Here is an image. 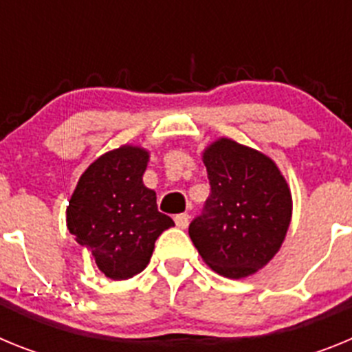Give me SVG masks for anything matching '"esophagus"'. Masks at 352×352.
Listing matches in <instances>:
<instances>
[{
  "label": "esophagus",
  "instance_id": "obj_1",
  "mask_svg": "<svg viewBox=\"0 0 352 352\" xmlns=\"http://www.w3.org/2000/svg\"><path fill=\"white\" fill-rule=\"evenodd\" d=\"M174 222H176V226L179 227V229H186L188 227V222H190V217L186 213H182V214H176V219H174Z\"/></svg>",
  "mask_w": 352,
  "mask_h": 352
}]
</instances>
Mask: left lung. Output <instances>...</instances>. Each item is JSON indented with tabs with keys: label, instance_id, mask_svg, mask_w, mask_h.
<instances>
[{
	"label": "left lung",
	"instance_id": "left-lung-1",
	"mask_svg": "<svg viewBox=\"0 0 352 352\" xmlns=\"http://www.w3.org/2000/svg\"><path fill=\"white\" fill-rule=\"evenodd\" d=\"M203 162L211 192L188 234L213 272L243 278L280 248L291 223V190L272 158L231 139L208 146Z\"/></svg>",
	"mask_w": 352,
	"mask_h": 352
}]
</instances>
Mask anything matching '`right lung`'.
Segmentation results:
<instances>
[{
	"label": "right lung",
	"instance_id": "obj_1",
	"mask_svg": "<svg viewBox=\"0 0 352 352\" xmlns=\"http://www.w3.org/2000/svg\"><path fill=\"white\" fill-rule=\"evenodd\" d=\"M148 160L139 146L107 151L84 170L68 201V231L113 280L141 273L158 236L174 226L158 211L157 194L142 183Z\"/></svg>",
	"mask_w": 352,
	"mask_h": 352
}]
</instances>
